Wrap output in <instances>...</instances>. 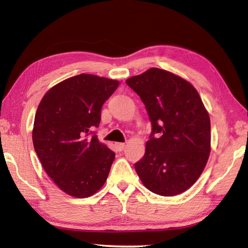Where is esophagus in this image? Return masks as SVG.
I'll list each match as a JSON object with an SVG mask.
<instances>
[{"label": "esophagus", "instance_id": "esophagus-1", "mask_svg": "<svg viewBox=\"0 0 248 248\" xmlns=\"http://www.w3.org/2000/svg\"><path fill=\"white\" fill-rule=\"evenodd\" d=\"M115 145H116V149L118 150L119 152H121V151H123L124 149V146H125L124 143H116Z\"/></svg>", "mask_w": 248, "mask_h": 248}]
</instances>
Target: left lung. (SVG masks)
I'll list each match as a JSON object with an SVG mask.
<instances>
[{"instance_id": "1", "label": "left lung", "mask_w": 248, "mask_h": 248, "mask_svg": "<svg viewBox=\"0 0 248 248\" xmlns=\"http://www.w3.org/2000/svg\"><path fill=\"white\" fill-rule=\"evenodd\" d=\"M152 125L145 153L134 164L144 186L159 196H175L199 178L210 154V118L190 83L152 68L128 78Z\"/></svg>"}]
</instances>
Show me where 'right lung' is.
<instances>
[{
	"label": "right lung",
	"mask_w": 248,
	"mask_h": 248,
	"mask_svg": "<svg viewBox=\"0 0 248 248\" xmlns=\"http://www.w3.org/2000/svg\"><path fill=\"white\" fill-rule=\"evenodd\" d=\"M118 85L116 79L75 75L50 89L37 109L33 148L46 173L70 196L90 197L108 177L115 152L92 130Z\"/></svg>",
	"instance_id": "add662e5"
}]
</instances>
